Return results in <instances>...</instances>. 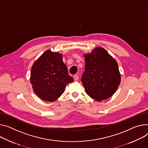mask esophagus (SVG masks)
I'll return each mask as SVG.
<instances>
[{"mask_svg":"<svg viewBox=\"0 0 148 148\" xmlns=\"http://www.w3.org/2000/svg\"><path fill=\"white\" fill-rule=\"evenodd\" d=\"M74 81H77V80L78 79V78H79V77H78V76L77 75H74Z\"/></svg>","mask_w":148,"mask_h":148,"instance_id":"1","label":"esophagus"}]
</instances>
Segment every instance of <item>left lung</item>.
Segmentation results:
<instances>
[{
    "label": "left lung",
    "mask_w": 148,
    "mask_h": 148,
    "mask_svg": "<svg viewBox=\"0 0 148 148\" xmlns=\"http://www.w3.org/2000/svg\"><path fill=\"white\" fill-rule=\"evenodd\" d=\"M85 71L82 77L87 95L101 101L112 97L120 84V74L116 61L101 47L84 55Z\"/></svg>",
    "instance_id": "1"
}]
</instances>
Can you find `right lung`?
Listing matches in <instances>:
<instances>
[{
    "mask_svg": "<svg viewBox=\"0 0 148 148\" xmlns=\"http://www.w3.org/2000/svg\"><path fill=\"white\" fill-rule=\"evenodd\" d=\"M31 83L36 95L42 100L53 101L64 92L74 79L69 75L61 53L47 50L32 67Z\"/></svg>",
    "mask_w": 148,
    "mask_h": 148,
    "instance_id": "obj_1",
    "label": "right lung"
}]
</instances>
